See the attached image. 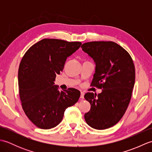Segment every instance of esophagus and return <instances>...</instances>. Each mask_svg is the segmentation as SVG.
<instances>
[{
  "instance_id": "esophagus-1",
  "label": "esophagus",
  "mask_w": 152,
  "mask_h": 152,
  "mask_svg": "<svg viewBox=\"0 0 152 152\" xmlns=\"http://www.w3.org/2000/svg\"><path fill=\"white\" fill-rule=\"evenodd\" d=\"M80 99H84V93L83 92H81V94H80Z\"/></svg>"
}]
</instances>
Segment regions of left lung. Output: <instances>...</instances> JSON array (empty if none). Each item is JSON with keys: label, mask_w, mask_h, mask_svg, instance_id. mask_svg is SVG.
Masks as SVG:
<instances>
[{"label": "left lung", "mask_w": 152, "mask_h": 152, "mask_svg": "<svg viewBox=\"0 0 152 152\" xmlns=\"http://www.w3.org/2000/svg\"><path fill=\"white\" fill-rule=\"evenodd\" d=\"M81 48L96 65L91 86L102 89L97 95L85 94L91 104L85 120L93 129H106L120 120L129 104L135 81L133 61L127 51L114 42H90Z\"/></svg>", "instance_id": "1"}]
</instances>
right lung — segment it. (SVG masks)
Here are the masks:
<instances>
[{
    "instance_id": "add662e5",
    "label": "right lung",
    "mask_w": 152,
    "mask_h": 152,
    "mask_svg": "<svg viewBox=\"0 0 152 152\" xmlns=\"http://www.w3.org/2000/svg\"><path fill=\"white\" fill-rule=\"evenodd\" d=\"M80 42L44 38L23 57L18 70L19 97L27 118L38 128L56 127L64 112L78 102L80 92L74 88L59 91L54 85L68 57L79 49Z\"/></svg>"
}]
</instances>
